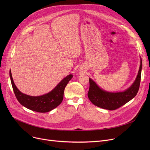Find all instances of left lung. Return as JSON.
<instances>
[{"instance_id": "1", "label": "left lung", "mask_w": 150, "mask_h": 150, "mask_svg": "<svg viewBox=\"0 0 150 150\" xmlns=\"http://www.w3.org/2000/svg\"><path fill=\"white\" fill-rule=\"evenodd\" d=\"M142 61L140 59V65L136 80L130 87L123 92H109L100 88L91 78H89V89L88 96L92 103L99 108L115 110L125 105L137 95L139 91Z\"/></svg>"}]
</instances>
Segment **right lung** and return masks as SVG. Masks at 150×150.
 Returning <instances> with one entry per match:
<instances>
[{
    "instance_id": "1",
    "label": "right lung",
    "mask_w": 150,
    "mask_h": 150,
    "mask_svg": "<svg viewBox=\"0 0 150 150\" xmlns=\"http://www.w3.org/2000/svg\"><path fill=\"white\" fill-rule=\"evenodd\" d=\"M10 76L15 96L19 103L31 111L38 112H47L59 106L63 100L64 89L73 75L70 74L55 87L52 91L43 96L33 97L22 93L16 86L12 78L11 70Z\"/></svg>"
}]
</instances>
